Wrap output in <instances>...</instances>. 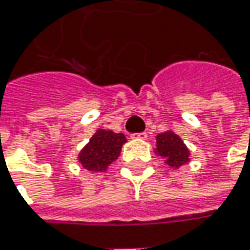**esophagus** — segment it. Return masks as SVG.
<instances>
[{
    "label": "esophagus",
    "mask_w": 250,
    "mask_h": 250,
    "mask_svg": "<svg viewBox=\"0 0 250 250\" xmlns=\"http://www.w3.org/2000/svg\"><path fill=\"white\" fill-rule=\"evenodd\" d=\"M130 137H131V138H134V140H146L148 134L146 133H135V134H131Z\"/></svg>",
    "instance_id": "1"
}]
</instances>
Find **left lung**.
<instances>
[{"label":"left lung","mask_w":250,"mask_h":250,"mask_svg":"<svg viewBox=\"0 0 250 250\" xmlns=\"http://www.w3.org/2000/svg\"><path fill=\"white\" fill-rule=\"evenodd\" d=\"M156 155L165 159L168 167L178 168L189 162L191 152L174 131L168 130L156 135Z\"/></svg>","instance_id":"obj_1"}]
</instances>
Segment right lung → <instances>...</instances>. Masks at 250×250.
<instances>
[{"instance_id": "add662e5", "label": "right lung", "mask_w": 250, "mask_h": 250, "mask_svg": "<svg viewBox=\"0 0 250 250\" xmlns=\"http://www.w3.org/2000/svg\"><path fill=\"white\" fill-rule=\"evenodd\" d=\"M125 142L127 140L123 133L98 128L79 153V162L88 171H104L119 158Z\"/></svg>"}]
</instances>
